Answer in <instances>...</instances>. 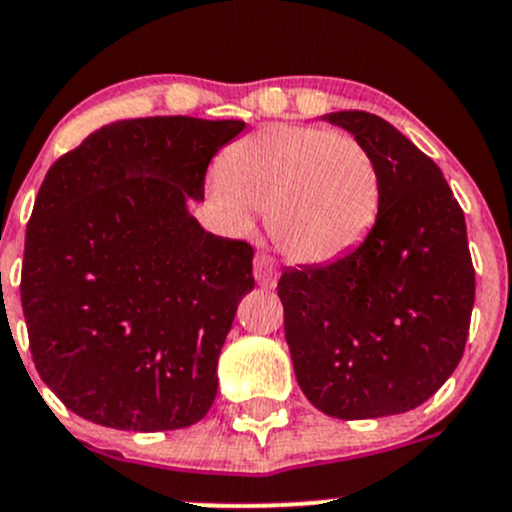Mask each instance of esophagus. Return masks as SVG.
Listing matches in <instances>:
<instances>
[{
    "instance_id": "34e87169",
    "label": "esophagus",
    "mask_w": 512,
    "mask_h": 512,
    "mask_svg": "<svg viewBox=\"0 0 512 512\" xmlns=\"http://www.w3.org/2000/svg\"><path fill=\"white\" fill-rule=\"evenodd\" d=\"M255 277L262 287H275L277 282V262L270 255H257L255 257Z\"/></svg>"
}]
</instances>
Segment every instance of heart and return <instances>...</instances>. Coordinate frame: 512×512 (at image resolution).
<instances>
[{"mask_svg": "<svg viewBox=\"0 0 512 512\" xmlns=\"http://www.w3.org/2000/svg\"><path fill=\"white\" fill-rule=\"evenodd\" d=\"M210 198L235 232L267 213L277 250L324 265L354 250L379 213L376 160L359 138L312 126H267L232 143Z\"/></svg>", "mask_w": 512, "mask_h": 512, "instance_id": "1", "label": "heart"}]
</instances>
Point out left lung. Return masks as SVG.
Here are the masks:
<instances>
[{"label":"left lung","instance_id":"obj_1","mask_svg":"<svg viewBox=\"0 0 512 512\" xmlns=\"http://www.w3.org/2000/svg\"><path fill=\"white\" fill-rule=\"evenodd\" d=\"M376 160L381 200L359 247L277 285L299 389L342 421L404 414L456 371L471 327L476 272L466 218L441 168L389 121L324 113Z\"/></svg>","mask_w":512,"mask_h":512}]
</instances>
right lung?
Masks as SVG:
<instances>
[{
	"label": "right lung",
	"instance_id": "1",
	"mask_svg": "<svg viewBox=\"0 0 512 512\" xmlns=\"http://www.w3.org/2000/svg\"><path fill=\"white\" fill-rule=\"evenodd\" d=\"M245 121L156 116L91 133L46 173L27 227L22 309L41 381L121 431L198 423L218 394L252 247L190 215Z\"/></svg>",
	"mask_w": 512,
	"mask_h": 512
}]
</instances>
